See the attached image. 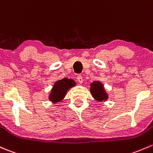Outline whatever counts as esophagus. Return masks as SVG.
<instances>
[{
  "mask_svg": "<svg viewBox=\"0 0 153 153\" xmlns=\"http://www.w3.org/2000/svg\"><path fill=\"white\" fill-rule=\"evenodd\" d=\"M77 80H78V82H79L80 83H83V77H82L81 75H78V76H77Z\"/></svg>",
  "mask_w": 153,
  "mask_h": 153,
  "instance_id": "1",
  "label": "esophagus"
}]
</instances>
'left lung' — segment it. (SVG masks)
<instances>
[{
	"mask_svg": "<svg viewBox=\"0 0 153 153\" xmlns=\"http://www.w3.org/2000/svg\"><path fill=\"white\" fill-rule=\"evenodd\" d=\"M91 91L93 97L97 101L106 100L108 99V95L104 90L103 86L99 81H94L91 83Z\"/></svg>",
	"mask_w": 153,
	"mask_h": 153,
	"instance_id": "obj_1",
	"label": "left lung"
}]
</instances>
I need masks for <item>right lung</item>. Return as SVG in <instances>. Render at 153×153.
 <instances>
[{
	"mask_svg": "<svg viewBox=\"0 0 153 153\" xmlns=\"http://www.w3.org/2000/svg\"><path fill=\"white\" fill-rule=\"evenodd\" d=\"M75 83L73 80L67 78L56 81L50 94V100L53 102H60L65 97L68 89L75 86Z\"/></svg>",
	"mask_w": 153,
	"mask_h": 153,
	"instance_id": "obj_1",
	"label": "right lung"
}]
</instances>
